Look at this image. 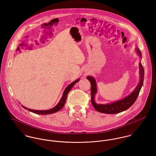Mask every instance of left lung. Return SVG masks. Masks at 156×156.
Segmentation results:
<instances>
[{"label":"left lung","instance_id":"1","mask_svg":"<svg viewBox=\"0 0 156 156\" xmlns=\"http://www.w3.org/2000/svg\"><path fill=\"white\" fill-rule=\"evenodd\" d=\"M136 51L137 54L142 57V54L140 50L137 48ZM140 72V81L134 91L126 97L109 104H97L95 101V95L97 92V83L95 78L90 76H87V79L90 81L91 84V103L94 108L98 112L104 114H118L129 109L137 100L140 89L143 86L144 80V69L141 62L139 63Z\"/></svg>","mask_w":156,"mask_h":156}]
</instances>
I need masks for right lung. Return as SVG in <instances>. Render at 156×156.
<instances>
[{
	"mask_svg": "<svg viewBox=\"0 0 156 156\" xmlns=\"http://www.w3.org/2000/svg\"><path fill=\"white\" fill-rule=\"evenodd\" d=\"M80 80V79H78L76 80H75V81H73V83H72L71 84H70L64 90V93H63V95L59 101V102L58 103V105L54 107L53 108L51 109H49V110H46V111H37V110H33V109H28L24 106H23L22 105V106L25 109H28V111H30V112H32L34 114H40V115H47V114H53V113H55L58 111H59V110H61L64 106L65 105V103H66V99H67V95L69 94V92H70V90L72 89V88L73 87V86H74V84L75 83H76L78 81Z\"/></svg>",
	"mask_w": 156,
	"mask_h": 156,
	"instance_id": "add662e5",
	"label": "right lung"
}]
</instances>
